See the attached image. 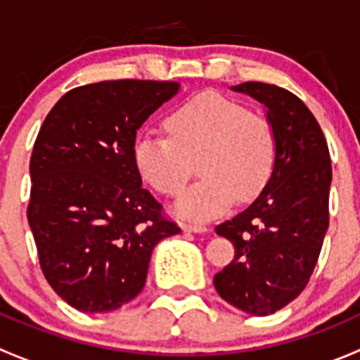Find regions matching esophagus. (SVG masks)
Listing matches in <instances>:
<instances>
[{"instance_id": "1", "label": "esophagus", "mask_w": 360, "mask_h": 360, "mask_svg": "<svg viewBox=\"0 0 360 360\" xmlns=\"http://www.w3.org/2000/svg\"><path fill=\"white\" fill-rule=\"evenodd\" d=\"M184 231H193V233H205L207 226H202V224H191V223H184L183 224Z\"/></svg>"}]
</instances>
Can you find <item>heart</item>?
I'll return each instance as SVG.
<instances>
[{
  "instance_id": "obj_1",
  "label": "heart",
  "mask_w": 360,
  "mask_h": 360,
  "mask_svg": "<svg viewBox=\"0 0 360 360\" xmlns=\"http://www.w3.org/2000/svg\"><path fill=\"white\" fill-rule=\"evenodd\" d=\"M169 136H141L134 144L137 172L158 193L177 197L198 160L200 181L177 200V212L212 219L233 200H254L271 176L277 139L264 116L244 104L203 92L165 122Z\"/></svg>"
}]
</instances>
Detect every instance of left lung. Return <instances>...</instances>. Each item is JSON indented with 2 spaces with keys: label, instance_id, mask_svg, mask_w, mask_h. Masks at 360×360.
Listing matches in <instances>:
<instances>
[{
  "label": "left lung",
  "instance_id": "left-lung-1",
  "mask_svg": "<svg viewBox=\"0 0 360 360\" xmlns=\"http://www.w3.org/2000/svg\"><path fill=\"white\" fill-rule=\"evenodd\" d=\"M231 90L263 104L277 153L259 197L216 226L235 257L214 275V288L226 303L263 317L296 300L314 274L329 226L331 157L321 125L292 92L261 82Z\"/></svg>",
  "mask_w": 360,
  "mask_h": 360
}]
</instances>
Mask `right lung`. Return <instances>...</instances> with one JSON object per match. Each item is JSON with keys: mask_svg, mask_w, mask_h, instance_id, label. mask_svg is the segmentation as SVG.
<instances>
[{"mask_svg": "<svg viewBox=\"0 0 360 360\" xmlns=\"http://www.w3.org/2000/svg\"><path fill=\"white\" fill-rule=\"evenodd\" d=\"M177 90L155 79L76 86L39 129L27 221L46 282L76 310L106 314L132 301L155 245L181 231L134 162L137 130Z\"/></svg>", "mask_w": 360, "mask_h": 360, "instance_id": "add662e5", "label": "right lung"}]
</instances>
